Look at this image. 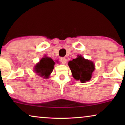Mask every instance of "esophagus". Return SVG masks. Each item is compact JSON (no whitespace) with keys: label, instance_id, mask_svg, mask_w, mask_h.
<instances>
[{"label":"esophagus","instance_id":"esophagus-1","mask_svg":"<svg viewBox=\"0 0 125 125\" xmlns=\"http://www.w3.org/2000/svg\"><path fill=\"white\" fill-rule=\"evenodd\" d=\"M60 61L62 62V64H65L66 62V59L65 57H61L60 59Z\"/></svg>","mask_w":125,"mask_h":125}]
</instances>
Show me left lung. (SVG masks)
I'll use <instances>...</instances> for the list:
<instances>
[{"label": "left lung", "instance_id": "obj_1", "mask_svg": "<svg viewBox=\"0 0 125 125\" xmlns=\"http://www.w3.org/2000/svg\"><path fill=\"white\" fill-rule=\"evenodd\" d=\"M72 76L75 80H79L82 83H86L91 79L95 65L93 61L85 59L81 55L68 62Z\"/></svg>", "mask_w": 125, "mask_h": 125}]
</instances>
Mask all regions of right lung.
<instances>
[{
	"label": "right lung",
	"mask_w": 125,
	"mask_h": 125,
	"mask_svg": "<svg viewBox=\"0 0 125 125\" xmlns=\"http://www.w3.org/2000/svg\"><path fill=\"white\" fill-rule=\"evenodd\" d=\"M54 64L55 63L51 58L45 56L36 65L34 71L38 76L43 77L44 78H48L53 69Z\"/></svg>",
	"instance_id": "add662e5"
}]
</instances>
